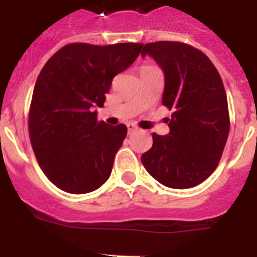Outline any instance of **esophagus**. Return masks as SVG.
Segmentation results:
<instances>
[{
	"mask_svg": "<svg viewBox=\"0 0 257 257\" xmlns=\"http://www.w3.org/2000/svg\"><path fill=\"white\" fill-rule=\"evenodd\" d=\"M126 126H128V133L136 132V131L139 129V126H137L136 124H133V122H128V124H126Z\"/></svg>",
	"mask_w": 257,
	"mask_h": 257,
	"instance_id": "obj_1",
	"label": "esophagus"
}]
</instances>
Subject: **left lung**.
<instances>
[{
    "label": "left lung",
    "mask_w": 257,
    "mask_h": 257,
    "mask_svg": "<svg viewBox=\"0 0 257 257\" xmlns=\"http://www.w3.org/2000/svg\"><path fill=\"white\" fill-rule=\"evenodd\" d=\"M141 55L163 69L162 104L172 111L170 133H153L142 165L166 187H195L217 169L230 132L221 75L204 52L182 42L148 43Z\"/></svg>",
    "instance_id": "left-lung-1"
}]
</instances>
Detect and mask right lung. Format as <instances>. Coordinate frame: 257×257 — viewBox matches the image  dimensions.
<instances>
[{
  "label": "right lung",
  "instance_id": "obj_1",
  "mask_svg": "<svg viewBox=\"0 0 257 257\" xmlns=\"http://www.w3.org/2000/svg\"><path fill=\"white\" fill-rule=\"evenodd\" d=\"M144 44L70 43L56 52L36 79L29 135L40 169L56 187L87 193L107 182L126 126L99 121L112 79L132 65Z\"/></svg>",
  "mask_w": 257,
  "mask_h": 257
}]
</instances>
